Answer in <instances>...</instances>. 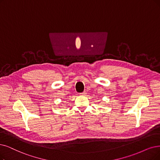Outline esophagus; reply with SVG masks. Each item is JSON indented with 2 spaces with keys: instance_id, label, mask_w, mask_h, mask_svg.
Instances as JSON below:
<instances>
[{
  "instance_id": "obj_1",
  "label": "esophagus",
  "mask_w": 160,
  "mask_h": 160,
  "mask_svg": "<svg viewBox=\"0 0 160 160\" xmlns=\"http://www.w3.org/2000/svg\"><path fill=\"white\" fill-rule=\"evenodd\" d=\"M86 94H87V92L86 91H84V92L80 93V95H81V96H85Z\"/></svg>"
}]
</instances>
